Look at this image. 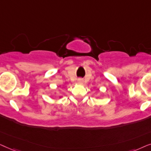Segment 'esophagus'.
I'll return each mask as SVG.
<instances>
[{"mask_svg":"<svg viewBox=\"0 0 151 151\" xmlns=\"http://www.w3.org/2000/svg\"><path fill=\"white\" fill-rule=\"evenodd\" d=\"M78 81L80 82V83H82V82H83V80L81 79H78Z\"/></svg>","mask_w":151,"mask_h":151,"instance_id":"esophagus-1","label":"esophagus"}]
</instances>
